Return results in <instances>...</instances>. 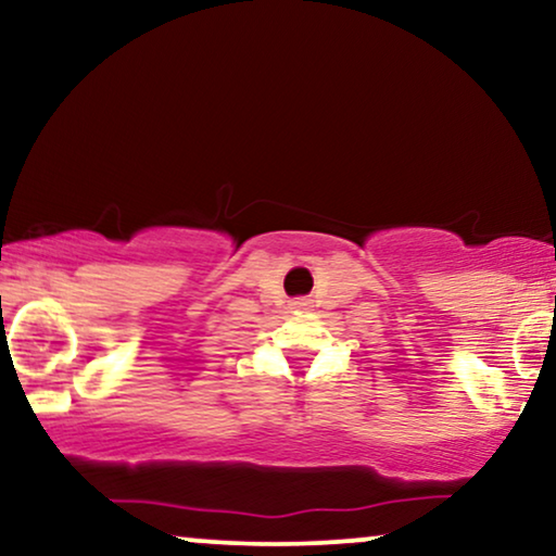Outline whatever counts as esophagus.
I'll return each mask as SVG.
<instances>
[{
	"label": "esophagus",
	"mask_w": 556,
	"mask_h": 556,
	"mask_svg": "<svg viewBox=\"0 0 556 556\" xmlns=\"http://www.w3.org/2000/svg\"><path fill=\"white\" fill-rule=\"evenodd\" d=\"M291 308H293V311L308 308V301H306V299H295V301H291Z\"/></svg>",
	"instance_id": "esophagus-1"
}]
</instances>
